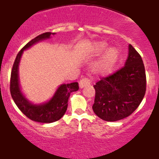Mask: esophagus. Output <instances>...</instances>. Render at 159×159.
<instances>
[{
    "label": "esophagus",
    "instance_id": "obj_1",
    "mask_svg": "<svg viewBox=\"0 0 159 159\" xmlns=\"http://www.w3.org/2000/svg\"><path fill=\"white\" fill-rule=\"evenodd\" d=\"M89 84H90V80L86 78L82 79V80L80 81V83H79V86H80V89H84L85 86L89 85Z\"/></svg>",
    "mask_w": 159,
    "mask_h": 159
}]
</instances>
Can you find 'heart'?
<instances>
[{
  "label": "heart",
  "mask_w": 159,
  "mask_h": 159,
  "mask_svg": "<svg viewBox=\"0 0 159 159\" xmlns=\"http://www.w3.org/2000/svg\"><path fill=\"white\" fill-rule=\"evenodd\" d=\"M107 47L106 42H95L90 47V53L93 55H98ZM119 52L114 47L108 48L96 61L93 64V70L99 75H107L113 70L118 60Z\"/></svg>",
  "instance_id": "heart-1"
}]
</instances>
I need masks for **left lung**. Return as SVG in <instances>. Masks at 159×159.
Masks as SVG:
<instances>
[{
	"instance_id": "1",
	"label": "left lung",
	"mask_w": 159,
	"mask_h": 159,
	"mask_svg": "<svg viewBox=\"0 0 159 159\" xmlns=\"http://www.w3.org/2000/svg\"><path fill=\"white\" fill-rule=\"evenodd\" d=\"M93 110L99 118L116 121L127 117L145 94L146 75L142 58L130 44L124 66L96 83Z\"/></svg>"
}]
</instances>
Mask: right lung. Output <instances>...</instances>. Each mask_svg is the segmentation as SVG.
Here are the masks:
<instances>
[{
    "label": "right lung",
    "instance_id": "add662e5",
    "mask_svg": "<svg viewBox=\"0 0 159 159\" xmlns=\"http://www.w3.org/2000/svg\"><path fill=\"white\" fill-rule=\"evenodd\" d=\"M55 34L56 33L50 32L44 33L29 42L18 53L11 70V93L12 98L23 113L29 119L37 122L52 123L60 120L67 110L70 93L75 92L79 89L77 82L62 84L57 89L50 99L40 103H34L29 101L21 90L19 77V66L24 51L27 50L39 42L51 39V36Z\"/></svg>",
    "mask_w": 159,
    "mask_h": 159
}]
</instances>
